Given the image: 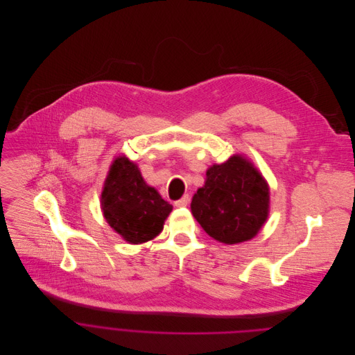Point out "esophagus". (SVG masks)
I'll list each match as a JSON object with an SVG mask.
<instances>
[{
  "label": "esophagus",
  "mask_w": 355,
  "mask_h": 355,
  "mask_svg": "<svg viewBox=\"0 0 355 355\" xmlns=\"http://www.w3.org/2000/svg\"><path fill=\"white\" fill-rule=\"evenodd\" d=\"M187 204H189V196H187V194L175 201V205H176V207H186Z\"/></svg>",
  "instance_id": "1"
}]
</instances>
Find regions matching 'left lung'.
Instances as JSON below:
<instances>
[{"label":"left lung","instance_id":"obj_1","mask_svg":"<svg viewBox=\"0 0 355 355\" xmlns=\"http://www.w3.org/2000/svg\"><path fill=\"white\" fill-rule=\"evenodd\" d=\"M191 200V212L202 230L218 242L235 245L257 235L268 217L267 182L241 155L212 165Z\"/></svg>","mask_w":355,"mask_h":355}]
</instances>
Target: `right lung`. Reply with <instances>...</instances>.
<instances>
[{
  "mask_svg": "<svg viewBox=\"0 0 355 355\" xmlns=\"http://www.w3.org/2000/svg\"><path fill=\"white\" fill-rule=\"evenodd\" d=\"M101 202L107 224L134 245L159 235L172 211V205L144 182L137 165L124 155L113 161Z\"/></svg>",
  "mask_w": 355,
  "mask_h": 355,
  "instance_id": "obj_1",
  "label": "right lung"
}]
</instances>
